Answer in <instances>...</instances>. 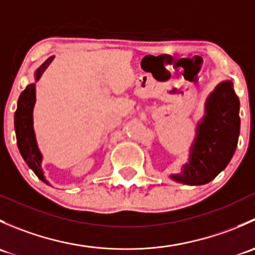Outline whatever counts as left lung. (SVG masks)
Listing matches in <instances>:
<instances>
[{
    "label": "left lung",
    "mask_w": 255,
    "mask_h": 255,
    "mask_svg": "<svg viewBox=\"0 0 255 255\" xmlns=\"http://www.w3.org/2000/svg\"><path fill=\"white\" fill-rule=\"evenodd\" d=\"M239 100L232 81L216 86L205 104V116L196 127V138L190 148L189 161L171 179L186 185L212 181L235 154L238 143Z\"/></svg>",
    "instance_id": "left-lung-1"
}]
</instances>
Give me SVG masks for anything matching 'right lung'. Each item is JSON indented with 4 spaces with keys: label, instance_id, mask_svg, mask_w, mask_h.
<instances>
[{
    "label": "right lung",
    "instance_id": "1",
    "mask_svg": "<svg viewBox=\"0 0 255 255\" xmlns=\"http://www.w3.org/2000/svg\"><path fill=\"white\" fill-rule=\"evenodd\" d=\"M54 56L47 59L35 71V81L40 79L49 64L53 61ZM35 104V82L29 84L20 94L18 99L17 110L14 112V129H16V137L18 149L22 154L23 159L27 165L34 171V174L39 177L45 184L49 182L45 180L42 169V153L38 148L37 139H35L34 128H33V109Z\"/></svg>",
    "mask_w": 255,
    "mask_h": 255
}]
</instances>
